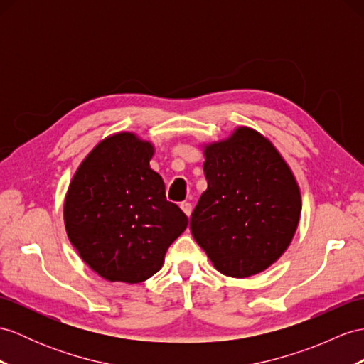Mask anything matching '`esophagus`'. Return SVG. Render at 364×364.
<instances>
[{"label": "esophagus", "mask_w": 364, "mask_h": 364, "mask_svg": "<svg viewBox=\"0 0 364 364\" xmlns=\"http://www.w3.org/2000/svg\"><path fill=\"white\" fill-rule=\"evenodd\" d=\"M181 208H182V211L185 213V215H187L188 218H190V215H191V211H193V205L190 202H182L181 203Z\"/></svg>", "instance_id": "1"}]
</instances>
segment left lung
Segmentation results:
<instances>
[{"label": "left lung", "mask_w": 364, "mask_h": 364, "mask_svg": "<svg viewBox=\"0 0 364 364\" xmlns=\"http://www.w3.org/2000/svg\"><path fill=\"white\" fill-rule=\"evenodd\" d=\"M208 187L190 218L193 237L227 277L247 278L286 252L301 215L294 174L250 128L205 148Z\"/></svg>", "instance_id": "1"}]
</instances>
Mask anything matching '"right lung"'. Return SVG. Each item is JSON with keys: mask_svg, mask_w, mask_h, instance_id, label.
I'll list each match as a JSON object with an SVG mask.
<instances>
[{"mask_svg": "<svg viewBox=\"0 0 364 364\" xmlns=\"http://www.w3.org/2000/svg\"><path fill=\"white\" fill-rule=\"evenodd\" d=\"M153 146L131 132L102 140L78 166L65 200V225L82 259L108 281L136 284L161 270L188 225L149 168Z\"/></svg>", "mask_w": 364, "mask_h": 364, "instance_id": "obj_1", "label": "right lung"}]
</instances>
